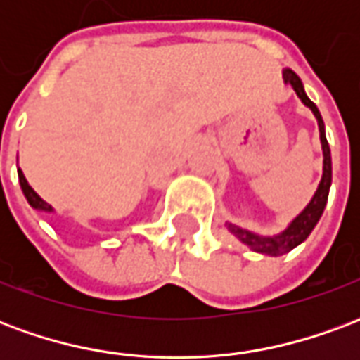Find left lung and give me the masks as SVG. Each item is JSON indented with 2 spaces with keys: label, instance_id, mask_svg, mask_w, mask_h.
Instances as JSON below:
<instances>
[{
  "label": "left lung",
  "instance_id": "obj_1",
  "mask_svg": "<svg viewBox=\"0 0 360 360\" xmlns=\"http://www.w3.org/2000/svg\"><path fill=\"white\" fill-rule=\"evenodd\" d=\"M283 81L287 84H291L293 90L297 92V96L301 98L302 103L312 110L314 117L318 119V129H320V142H322V152H324V173H322V181L318 185L316 193L312 196V200L309 202V206L297 216V218L289 224L285 231H281L278 235H271V237H262V235L252 233V231H247V229H241V227L233 226V224H227V229L239 239L241 243H245L247 247H250L257 252H262V255H270V257H281L289 250H293L297 245H301L307 237L310 235V231L314 229V226L318 224V219L322 216V212L326 208V202H328V193H330V185H332V156H330V146H328V141H326L324 133V121H322V115L320 111L314 105V102L310 100L309 96L304 94V89H302L301 79L291 71V69H285L283 71Z\"/></svg>",
  "mask_w": 360,
  "mask_h": 360
}]
</instances>
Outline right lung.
<instances>
[{"label":"right lung","mask_w":360,"mask_h":360,"mask_svg":"<svg viewBox=\"0 0 360 360\" xmlns=\"http://www.w3.org/2000/svg\"><path fill=\"white\" fill-rule=\"evenodd\" d=\"M19 183H20V188H22V193H25V196H27L28 204H30L32 208H36V210H42V212H53V208H51L50 204L46 202V200H42V198L34 193V188L28 185V181L25 179V175H22L20 169H19Z\"/></svg>","instance_id":"obj_1"}]
</instances>
